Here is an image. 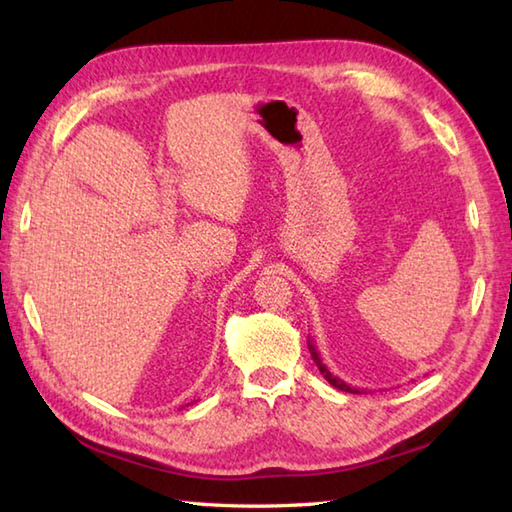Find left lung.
<instances>
[{
	"mask_svg": "<svg viewBox=\"0 0 512 512\" xmlns=\"http://www.w3.org/2000/svg\"><path fill=\"white\" fill-rule=\"evenodd\" d=\"M308 350H310V354H312V358H314V363H317V367H319V372L323 374V378L328 380V383L332 385V387H336V389H341V391H350V394H361V391H358L356 387H350V385H345L341 378H336L328 367L323 365V361H321V356H319V352H317V347H314V343H312V339L308 336Z\"/></svg>",
	"mask_w": 512,
	"mask_h": 512,
	"instance_id": "obj_1",
	"label": "left lung"
}]
</instances>
